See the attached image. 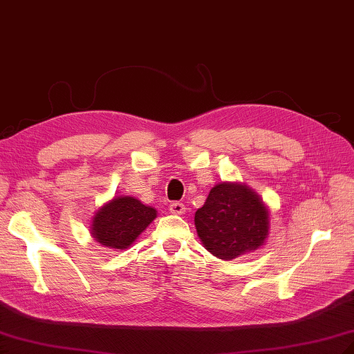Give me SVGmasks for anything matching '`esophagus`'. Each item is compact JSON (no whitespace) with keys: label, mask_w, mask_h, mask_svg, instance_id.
Instances as JSON below:
<instances>
[{"label":"esophagus","mask_w":354,"mask_h":354,"mask_svg":"<svg viewBox=\"0 0 354 354\" xmlns=\"http://www.w3.org/2000/svg\"><path fill=\"white\" fill-rule=\"evenodd\" d=\"M185 205L184 203H179V202H174L171 203L170 206H169V211L171 212V214H175V215H183V214H185Z\"/></svg>","instance_id":"1"}]
</instances>
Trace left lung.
I'll return each instance as SVG.
<instances>
[{
    "instance_id": "obj_1",
    "label": "left lung",
    "mask_w": 354,
    "mask_h": 354,
    "mask_svg": "<svg viewBox=\"0 0 354 354\" xmlns=\"http://www.w3.org/2000/svg\"><path fill=\"white\" fill-rule=\"evenodd\" d=\"M194 224L211 254L233 260L263 245L269 234V211L245 184L221 183L197 209Z\"/></svg>"
}]
</instances>
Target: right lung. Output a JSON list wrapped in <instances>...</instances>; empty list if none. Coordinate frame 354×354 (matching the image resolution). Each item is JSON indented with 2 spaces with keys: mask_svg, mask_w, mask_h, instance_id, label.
<instances>
[{
  "mask_svg": "<svg viewBox=\"0 0 354 354\" xmlns=\"http://www.w3.org/2000/svg\"><path fill=\"white\" fill-rule=\"evenodd\" d=\"M157 211L130 196L113 197L95 212L91 234L100 245L125 250L156 220Z\"/></svg>",
  "mask_w": 354,
  "mask_h": 354,
  "instance_id": "right-lung-1",
  "label": "right lung"
}]
</instances>
